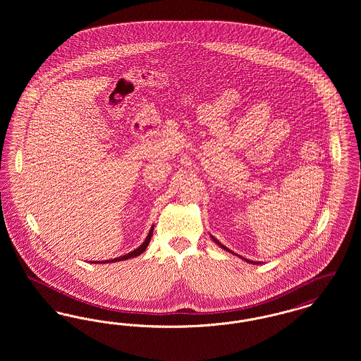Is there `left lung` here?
<instances>
[{
	"instance_id": "8db88e82",
	"label": "left lung",
	"mask_w": 361,
	"mask_h": 361,
	"mask_svg": "<svg viewBox=\"0 0 361 361\" xmlns=\"http://www.w3.org/2000/svg\"><path fill=\"white\" fill-rule=\"evenodd\" d=\"M211 238H212V240H214V242H215V243H216V245H219V246H221V247H222V249H224V250H227V252H230V253H233V255H235V253H234V252H231V250H230V249H227V247H226V246H224V245H222V243H221V242H219V240H216V238H214V237H212V235H211ZM235 256H238V255H235ZM238 257H240V256H238ZM242 258V259H245V261H247V262H249V264H261V262H256V261H250V259H247V258H243V257H240Z\"/></svg>"
}]
</instances>
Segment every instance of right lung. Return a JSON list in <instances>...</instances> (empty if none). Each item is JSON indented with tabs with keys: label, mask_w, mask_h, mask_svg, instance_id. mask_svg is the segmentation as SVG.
<instances>
[{
	"label": "right lung",
	"mask_w": 361,
	"mask_h": 361,
	"mask_svg": "<svg viewBox=\"0 0 361 361\" xmlns=\"http://www.w3.org/2000/svg\"><path fill=\"white\" fill-rule=\"evenodd\" d=\"M153 230H154V226H152V228H150V231H149V234H147V237H146V240L145 242L137 247V249H134L133 252H130V253H127V255H124V256H121V257L114 258V259H106V261H93L94 264H106V262H116V261H124V259H128V258L137 257V256H140L146 249H147V246H149V243H150V240H152V235H153Z\"/></svg>",
	"instance_id": "obj_1"
}]
</instances>
